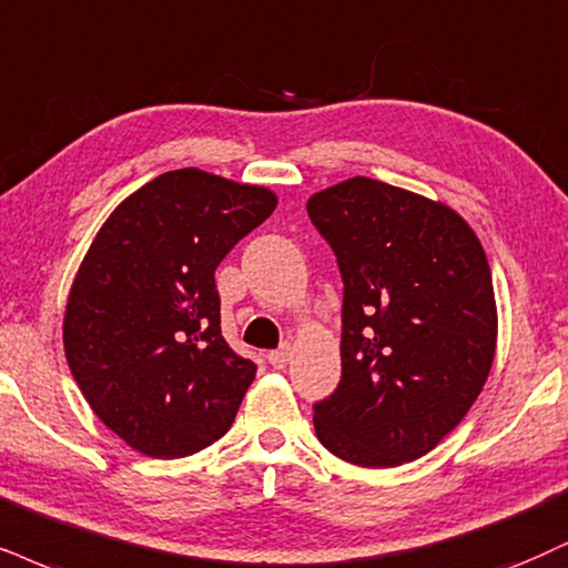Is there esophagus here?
Here are the masks:
<instances>
[{
    "mask_svg": "<svg viewBox=\"0 0 568 568\" xmlns=\"http://www.w3.org/2000/svg\"><path fill=\"white\" fill-rule=\"evenodd\" d=\"M290 358H292V347L286 345V347H282V349H273V353H268V363L273 368H284L286 363H290Z\"/></svg>",
    "mask_w": 568,
    "mask_h": 568,
    "instance_id": "34e87169",
    "label": "esophagus"
}]
</instances>
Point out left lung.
Instances as JSON below:
<instances>
[{
  "mask_svg": "<svg viewBox=\"0 0 568 568\" xmlns=\"http://www.w3.org/2000/svg\"><path fill=\"white\" fill-rule=\"evenodd\" d=\"M307 215L337 255L342 382L313 426L347 464L392 468L434 450L466 418L498 347V305L479 236L458 210L355 176Z\"/></svg>",
  "mask_w": 568,
  "mask_h": 568,
  "instance_id": "1",
  "label": "left lung"
}]
</instances>
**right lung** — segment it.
<instances>
[{
    "label": "right lung",
    "mask_w": 568,
    "mask_h": 568,
    "mask_svg": "<svg viewBox=\"0 0 568 568\" xmlns=\"http://www.w3.org/2000/svg\"><path fill=\"white\" fill-rule=\"evenodd\" d=\"M276 205L268 186L179 168L129 194L91 240L62 345L89 408L136 453L184 458L234 424L257 368L221 337L215 268Z\"/></svg>",
    "instance_id": "obj_1"
}]
</instances>
